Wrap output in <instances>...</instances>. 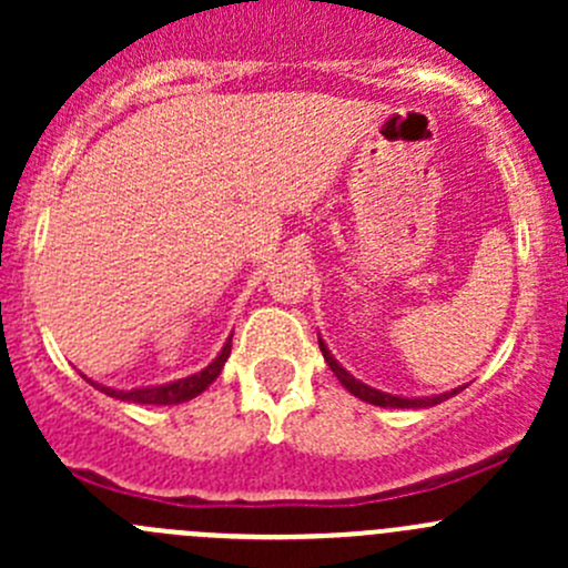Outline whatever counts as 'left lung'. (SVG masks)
Wrapping results in <instances>:
<instances>
[{
	"label": "left lung",
	"instance_id": "1",
	"mask_svg": "<svg viewBox=\"0 0 568 568\" xmlns=\"http://www.w3.org/2000/svg\"><path fill=\"white\" fill-rule=\"evenodd\" d=\"M318 346H321V354H324L326 365L332 368V374L337 376V382H341L343 387H346L348 393L357 395L359 400H365V404H374V406H395V409H428V406H437L443 404V400H448L450 395L462 393L464 387H454V390L448 393H439V395H417V398H406V395H393V393H385V390H376V387L365 385V382L354 379L352 374H348L346 368H343L341 363H337L335 357H332L329 346H326L324 341H321L318 335Z\"/></svg>",
	"mask_w": 568,
	"mask_h": 568
}]
</instances>
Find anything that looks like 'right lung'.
<instances>
[{
	"label": "right lung",
	"instance_id": "right-lung-1",
	"mask_svg": "<svg viewBox=\"0 0 568 568\" xmlns=\"http://www.w3.org/2000/svg\"><path fill=\"white\" fill-rule=\"evenodd\" d=\"M231 346H233V335H227L225 346H222V352L216 354L214 359H211L209 365H205L203 371H197V374L192 376H183V379H175V382H168V385H151V387H131V390H120V387H106L101 385V382H93V379H84L90 382V385L95 387V390H101L109 398H118V400H131V404H153V406H170V404H183V400H192L197 398L200 393L205 390V387L211 385V382L216 379V376L222 374V368H225L227 357H231Z\"/></svg>",
	"mask_w": 568,
	"mask_h": 568
}]
</instances>
